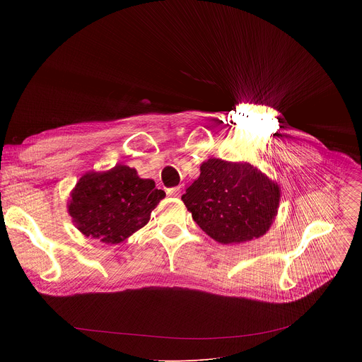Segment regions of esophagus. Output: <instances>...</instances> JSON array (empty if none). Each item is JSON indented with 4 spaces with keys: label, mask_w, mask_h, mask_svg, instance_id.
<instances>
[{
    "label": "esophagus",
    "mask_w": 362,
    "mask_h": 362,
    "mask_svg": "<svg viewBox=\"0 0 362 362\" xmlns=\"http://www.w3.org/2000/svg\"><path fill=\"white\" fill-rule=\"evenodd\" d=\"M182 192H183V186L182 185L176 186V187H172V189H168V194L173 196V197H180Z\"/></svg>",
    "instance_id": "1"
}]
</instances>
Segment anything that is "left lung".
Returning a JSON list of instances; mask_svg holds the SVG:
<instances>
[{
    "label": "left lung",
    "instance_id": "8db88e82",
    "mask_svg": "<svg viewBox=\"0 0 362 362\" xmlns=\"http://www.w3.org/2000/svg\"><path fill=\"white\" fill-rule=\"evenodd\" d=\"M281 190L249 163L209 159L182 196L193 221L219 243L264 236L278 214Z\"/></svg>",
    "mask_w": 362,
    "mask_h": 362
}]
</instances>
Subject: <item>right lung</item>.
I'll list each match as a JSON object with an SVG mask.
<instances>
[{
  "label": "right lung",
  "instance_id": "add662e5",
  "mask_svg": "<svg viewBox=\"0 0 362 362\" xmlns=\"http://www.w3.org/2000/svg\"><path fill=\"white\" fill-rule=\"evenodd\" d=\"M166 196L154 180L139 177L136 169L116 165L106 172H88L70 193L69 214L87 238L117 245L150 219Z\"/></svg>",
  "mask_w": 362,
  "mask_h": 362
}]
</instances>
